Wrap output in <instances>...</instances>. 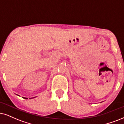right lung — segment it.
I'll list each match as a JSON object with an SVG mask.
<instances>
[{
  "label": "right lung",
  "mask_w": 124,
  "mask_h": 124,
  "mask_svg": "<svg viewBox=\"0 0 124 124\" xmlns=\"http://www.w3.org/2000/svg\"><path fill=\"white\" fill-rule=\"evenodd\" d=\"M23 98H26V99H28L27 98H25V97H23Z\"/></svg>",
  "instance_id": "right-lung-1"
}]
</instances>
